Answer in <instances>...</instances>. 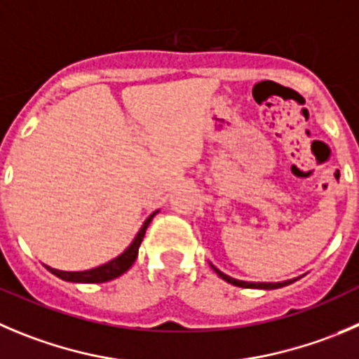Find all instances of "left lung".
Returning <instances> with one entry per match:
<instances>
[{"instance_id":"left-lung-1","label":"left lung","mask_w":359,"mask_h":359,"mask_svg":"<svg viewBox=\"0 0 359 359\" xmlns=\"http://www.w3.org/2000/svg\"><path fill=\"white\" fill-rule=\"evenodd\" d=\"M212 269L219 274V278H223V280L229 281V283H232V285L246 287V289H278V287H285L294 281V280H289V281H278V283H248V281H241V280H236V278L226 276V274H223L221 271H217L216 267H212Z\"/></svg>"}]
</instances>
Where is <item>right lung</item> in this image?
<instances>
[{"mask_svg": "<svg viewBox=\"0 0 359 359\" xmlns=\"http://www.w3.org/2000/svg\"><path fill=\"white\" fill-rule=\"evenodd\" d=\"M152 217H154V214L152 216L147 217V221L143 223L142 230L138 232L136 239L133 241V244H130V246L123 251L122 255L116 257V259L111 260V262L104 264V266H100V267H95V269L79 271V273L58 271V269H53V267H48V269L51 271L55 276L62 278V280H65V281H76V283H102V281L113 280V278H116V276H120V274L126 273V271L134 264V260H136V257H138V248H140V244H142L143 237H145V230H147V226H149L150 221H152Z\"/></svg>", "mask_w": 359, "mask_h": 359, "instance_id": "obj_1", "label": "right lung"}]
</instances>
